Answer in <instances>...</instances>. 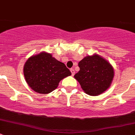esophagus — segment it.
Masks as SVG:
<instances>
[{"instance_id": "esophagus-1", "label": "esophagus", "mask_w": 135, "mask_h": 135, "mask_svg": "<svg viewBox=\"0 0 135 135\" xmlns=\"http://www.w3.org/2000/svg\"><path fill=\"white\" fill-rule=\"evenodd\" d=\"M70 72H71L72 75L74 76V73H75V71H74V69H70Z\"/></svg>"}]
</instances>
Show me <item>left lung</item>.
Listing matches in <instances>:
<instances>
[{
    "instance_id": "1",
    "label": "left lung",
    "mask_w": 135,
    "mask_h": 135,
    "mask_svg": "<svg viewBox=\"0 0 135 135\" xmlns=\"http://www.w3.org/2000/svg\"><path fill=\"white\" fill-rule=\"evenodd\" d=\"M80 70L74 78L82 90L90 95H98L110 86L114 76L113 69L98 55L87 56L78 63Z\"/></svg>"
}]
</instances>
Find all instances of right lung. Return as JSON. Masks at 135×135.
<instances>
[{
    "mask_svg": "<svg viewBox=\"0 0 135 135\" xmlns=\"http://www.w3.org/2000/svg\"><path fill=\"white\" fill-rule=\"evenodd\" d=\"M23 74L27 84L33 90L47 94L55 90L62 79L71 75L65 65L49 53H42L27 60Z\"/></svg>",
    "mask_w": 135,
    "mask_h": 135,
    "instance_id": "add662e5",
    "label": "right lung"
}]
</instances>
